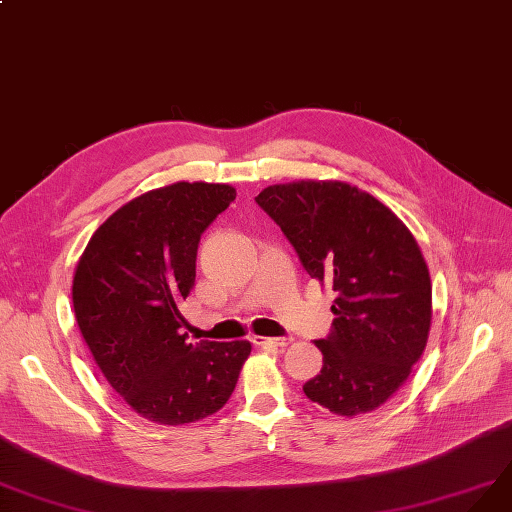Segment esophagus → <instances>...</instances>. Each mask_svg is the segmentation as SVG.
<instances>
[{"label": "esophagus", "mask_w": 512, "mask_h": 512, "mask_svg": "<svg viewBox=\"0 0 512 512\" xmlns=\"http://www.w3.org/2000/svg\"><path fill=\"white\" fill-rule=\"evenodd\" d=\"M293 342V337H253L255 346H278L285 348Z\"/></svg>", "instance_id": "esophagus-1"}]
</instances>
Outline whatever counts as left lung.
Wrapping results in <instances>:
<instances>
[{
  "label": "left lung",
  "instance_id": "left-lung-1",
  "mask_svg": "<svg viewBox=\"0 0 512 512\" xmlns=\"http://www.w3.org/2000/svg\"><path fill=\"white\" fill-rule=\"evenodd\" d=\"M255 202L337 295L331 333L316 342L323 369L306 396L346 418L375 411L428 342L432 285L418 242L386 204L344 181L278 183Z\"/></svg>",
  "mask_w": 512,
  "mask_h": 512
}]
</instances>
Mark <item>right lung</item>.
<instances>
[{"mask_svg":"<svg viewBox=\"0 0 512 512\" xmlns=\"http://www.w3.org/2000/svg\"><path fill=\"white\" fill-rule=\"evenodd\" d=\"M236 198L225 183L179 181L126 202L88 240L73 312L94 363L141 418L181 426L217 413L251 354L238 342H185L202 232Z\"/></svg>","mask_w":512,"mask_h":512,"instance_id":"add662e5","label":"right lung"}]
</instances>
